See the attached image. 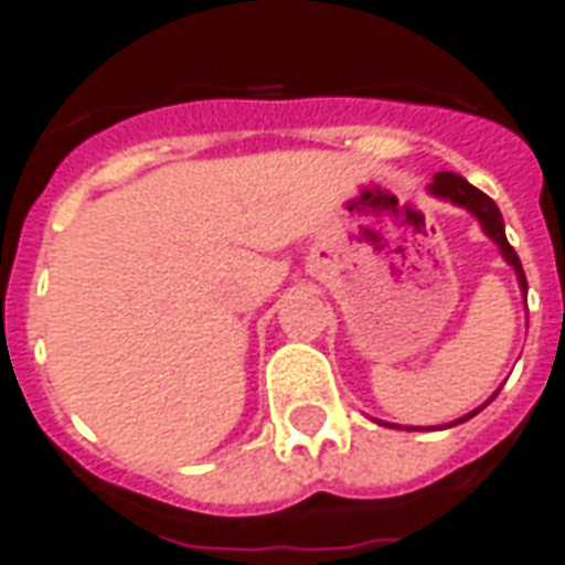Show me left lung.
Wrapping results in <instances>:
<instances>
[{
	"label": "left lung",
	"mask_w": 565,
	"mask_h": 565,
	"mask_svg": "<svg viewBox=\"0 0 565 565\" xmlns=\"http://www.w3.org/2000/svg\"><path fill=\"white\" fill-rule=\"evenodd\" d=\"M428 192H431L434 199L440 201H449V204H456V207H465L468 214L477 216V223H480V228L487 232V238H492V242L499 244V250H502L504 263L511 266V269L516 271V284H520V290L526 294V275H523V266H520V256H516V250L508 244V238H504V220H502V211L495 207V201L489 199V195H483L480 189H475L465 177H459V173L452 171H440L434 173L431 186H428ZM495 397V394H492ZM489 397V401H492ZM487 401V404H489ZM483 404V406H487ZM483 406H477L475 413H468V416H461V419H456L452 425H459V422L471 419V416H477ZM388 428H401V425H388Z\"/></svg>",
	"instance_id": "left-lung-1"
}]
</instances>
